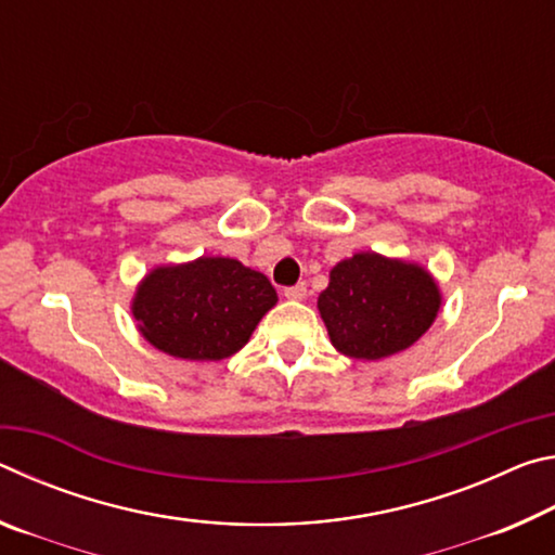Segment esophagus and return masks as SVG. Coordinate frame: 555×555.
<instances>
[{"mask_svg":"<svg viewBox=\"0 0 555 555\" xmlns=\"http://www.w3.org/2000/svg\"><path fill=\"white\" fill-rule=\"evenodd\" d=\"M306 294H308V288H306L304 281H300V284H296V286H288V288H284V296H286V298H291V300H304V298H306Z\"/></svg>","mask_w":555,"mask_h":555,"instance_id":"esophagus-1","label":"esophagus"}]
</instances>
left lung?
<instances>
[{
  "instance_id": "obj_1",
  "label": "left lung",
  "mask_w": 555,
  "mask_h": 555,
  "mask_svg": "<svg viewBox=\"0 0 555 555\" xmlns=\"http://www.w3.org/2000/svg\"><path fill=\"white\" fill-rule=\"evenodd\" d=\"M318 311L337 352L382 360L406 350L434 325L440 291L424 267L360 251L333 267Z\"/></svg>"
}]
</instances>
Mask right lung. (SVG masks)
Segmentation results:
<instances>
[{"instance_id": "obj_1", "label": "right lung", "mask_w": 555, "mask_h": 555, "mask_svg": "<svg viewBox=\"0 0 555 555\" xmlns=\"http://www.w3.org/2000/svg\"><path fill=\"white\" fill-rule=\"evenodd\" d=\"M276 300L274 286L259 271L237 259L201 257L149 271L131 313L156 350L215 362L242 350Z\"/></svg>"}]
</instances>
